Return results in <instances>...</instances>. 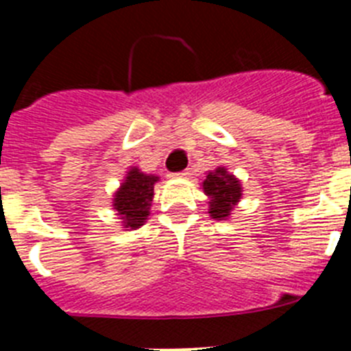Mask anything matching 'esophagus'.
<instances>
[{
    "mask_svg": "<svg viewBox=\"0 0 351 351\" xmlns=\"http://www.w3.org/2000/svg\"><path fill=\"white\" fill-rule=\"evenodd\" d=\"M190 173H191V170H190V169H186V170H182V172L176 173V176H178V178H188Z\"/></svg>",
    "mask_w": 351,
    "mask_h": 351,
    "instance_id": "esophagus-1",
    "label": "esophagus"
}]
</instances>
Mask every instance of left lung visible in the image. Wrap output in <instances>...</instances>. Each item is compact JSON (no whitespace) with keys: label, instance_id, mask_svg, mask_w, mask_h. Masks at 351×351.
Here are the masks:
<instances>
[{"label":"left lung","instance_id":"left-lung-1","mask_svg":"<svg viewBox=\"0 0 351 351\" xmlns=\"http://www.w3.org/2000/svg\"><path fill=\"white\" fill-rule=\"evenodd\" d=\"M204 193L209 197V214L213 219H228L232 209L239 204L243 197V188L235 176L226 172L225 167H218L216 170L206 176L202 182Z\"/></svg>","mask_w":351,"mask_h":351}]
</instances>
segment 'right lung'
<instances>
[{"instance_id":"right-lung-1","label":"right lung","mask_w":351,"mask_h":351,"mask_svg":"<svg viewBox=\"0 0 351 351\" xmlns=\"http://www.w3.org/2000/svg\"><path fill=\"white\" fill-rule=\"evenodd\" d=\"M156 181H160L158 176L141 172L137 167H132L126 172L125 182L116 191L112 202L117 216L123 219V228L137 230L144 225L153 202Z\"/></svg>"}]
</instances>
